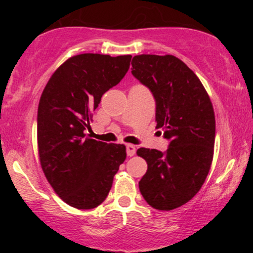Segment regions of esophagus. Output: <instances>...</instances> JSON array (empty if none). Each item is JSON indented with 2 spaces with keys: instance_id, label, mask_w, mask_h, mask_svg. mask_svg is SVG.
Here are the masks:
<instances>
[{
  "instance_id": "1",
  "label": "esophagus",
  "mask_w": 253,
  "mask_h": 253,
  "mask_svg": "<svg viewBox=\"0 0 253 253\" xmlns=\"http://www.w3.org/2000/svg\"><path fill=\"white\" fill-rule=\"evenodd\" d=\"M126 154L127 157H133L136 154V146L132 144H127L126 145Z\"/></svg>"
}]
</instances>
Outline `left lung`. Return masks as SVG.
I'll return each instance as SVG.
<instances>
[{
    "label": "left lung",
    "mask_w": 253,
    "mask_h": 253,
    "mask_svg": "<svg viewBox=\"0 0 253 253\" xmlns=\"http://www.w3.org/2000/svg\"><path fill=\"white\" fill-rule=\"evenodd\" d=\"M131 65L154 96L157 127L170 140L165 153L137 151L147 162L140 193L155 210H175L197 195L209 175L215 140L213 105L195 72L174 55H136Z\"/></svg>",
    "instance_id": "left-lung-1"
}]
</instances>
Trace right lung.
Wrapping results in <instances>:
<instances>
[{"mask_svg": "<svg viewBox=\"0 0 253 253\" xmlns=\"http://www.w3.org/2000/svg\"><path fill=\"white\" fill-rule=\"evenodd\" d=\"M131 55L79 54L48 81L38 107V152L55 193L75 209L92 210L107 198L126 158L123 144L92 139L93 110L129 70Z\"/></svg>", "mask_w": 253, "mask_h": 253, "instance_id": "1", "label": "right lung"}]
</instances>
